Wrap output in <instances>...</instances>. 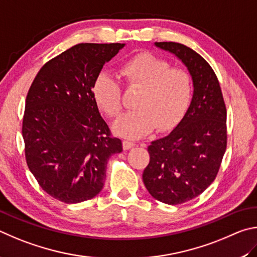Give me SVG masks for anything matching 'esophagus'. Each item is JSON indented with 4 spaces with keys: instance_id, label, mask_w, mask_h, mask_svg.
Masks as SVG:
<instances>
[{
    "instance_id": "1",
    "label": "esophagus",
    "mask_w": 257,
    "mask_h": 257,
    "mask_svg": "<svg viewBox=\"0 0 257 257\" xmlns=\"http://www.w3.org/2000/svg\"><path fill=\"white\" fill-rule=\"evenodd\" d=\"M134 146H136V143L134 142H132V141H123V148H124V150H128V149H131V148H133Z\"/></svg>"
}]
</instances>
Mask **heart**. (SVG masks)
<instances>
[{"mask_svg": "<svg viewBox=\"0 0 257 257\" xmlns=\"http://www.w3.org/2000/svg\"><path fill=\"white\" fill-rule=\"evenodd\" d=\"M119 73L130 85L142 88L137 110L120 116L112 130L126 139H140L157 127L159 132L174 128L190 107L192 81L181 69L150 53H142L126 61ZM92 96L100 109L110 117L121 110V88L114 75L101 72L92 85Z\"/></svg>", "mask_w": 257, "mask_h": 257, "instance_id": "b5f03b06", "label": "heart"}]
</instances>
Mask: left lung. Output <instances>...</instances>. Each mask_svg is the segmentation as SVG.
<instances>
[{"label":"left lung","mask_w":257,"mask_h":257,"mask_svg":"<svg viewBox=\"0 0 257 257\" xmlns=\"http://www.w3.org/2000/svg\"><path fill=\"white\" fill-rule=\"evenodd\" d=\"M181 61L193 82V97L182 120L167 137L148 147L150 163L143 183L151 196L176 205L199 196L217 176L227 147V111L217 75L185 45L155 43Z\"/></svg>","instance_id":"8db88e82"}]
</instances>
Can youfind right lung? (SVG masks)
<instances>
[{
  "mask_svg": "<svg viewBox=\"0 0 257 257\" xmlns=\"http://www.w3.org/2000/svg\"><path fill=\"white\" fill-rule=\"evenodd\" d=\"M124 46L75 45L40 69L27 94L22 121L27 165L40 187L64 203L99 194L108 159L123 151L99 112L92 85Z\"/></svg>",
  "mask_w": 257,
  "mask_h": 257,
  "instance_id": "right-lung-1",
  "label": "right lung"
}]
</instances>
